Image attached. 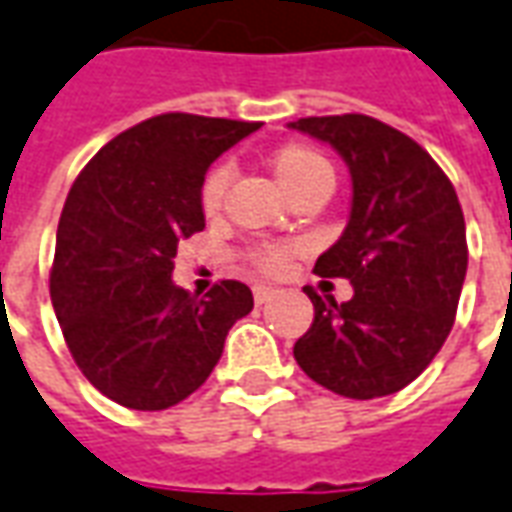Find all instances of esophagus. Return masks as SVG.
I'll return each mask as SVG.
<instances>
[{
  "mask_svg": "<svg viewBox=\"0 0 512 512\" xmlns=\"http://www.w3.org/2000/svg\"><path fill=\"white\" fill-rule=\"evenodd\" d=\"M273 295H276V290H273V287H264V284H259V287H253V301L259 303V306L270 301Z\"/></svg>",
  "mask_w": 512,
  "mask_h": 512,
  "instance_id": "obj_1",
  "label": "esophagus"
}]
</instances>
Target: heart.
Returning a JSON list of instances; mask_svg holds the SVG:
<instances>
[{
  "label": "heart",
  "mask_w": 512,
  "mask_h": 512,
  "mask_svg": "<svg viewBox=\"0 0 512 512\" xmlns=\"http://www.w3.org/2000/svg\"><path fill=\"white\" fill-rule=\"evenodd\" d=\"M270 167H273L281 189L287 192L290 200L306 189H312V186H334V169H331L329 158L309 144H281L270 155ZM228 181H231V172L225 164H217L206 172V178L200 183V197H197L200 211L206 217H214L222 209V197H225ZM292 253H295V245H287V242L259 245V248H250L245 253V262L264 276H278L287 270Z\"/></svg>",
  "instance_id": "heart-1"
}]
</instances>
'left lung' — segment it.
<instances>
[{
  "instance_id": "obj_1",
  "label": "left lung",
  "mask_w": 512,
  "mask_h": 512,
  "mask_svg": "<svg viewBox=\"0 0 512 512\" xmlns=\"http://www.w3.org/2000/svg\"><path fill=\"white\" fill-rule=\"evenodd\" d=\"M290 128L331 144L354 183L343 236L315 262L317 276L348 278L354 298L306 287L315 320L292 354L337 396L398 393L454 326L468 267L457 192L421 144L373 116H306Z\"/></svg>"
}]
</instances>
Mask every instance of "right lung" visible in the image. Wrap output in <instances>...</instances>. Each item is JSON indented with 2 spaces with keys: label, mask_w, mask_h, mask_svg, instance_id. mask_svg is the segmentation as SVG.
<instances>
[{
  "label": "right lung",
  "mask_w": 512,
  "mask_h": 512,
  "mask_svg": "<svg viewBox=\"0 0 512 512\" xmlns=\"http://www.w3.org/2000/svg\"><path fill=\"white\" fill-rule=\"evenodd\" d=\"M259 122L197 114L144 119L102 147L69 189L49 295L88 382L128 410L192 396L253 309L242 281L203 298L172 284L178 242L206 228L200 183Z\"/></svg>",
  "instance_id": "1"
}]
</instances>
